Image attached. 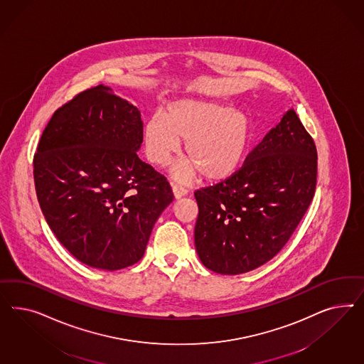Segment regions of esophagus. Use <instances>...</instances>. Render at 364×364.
Listing matches in <instances>:
<instances>
[{
	"label": "esophagus",
	"mask_w": 364,
	"mask_h": 364,
	"mask_svg": "<svg viewBox=\"0 0 364 364\" xmlns=\"http://www.w3.org/2000/svg\"><path fill=\"white\" fill-rule=\"evenodd\" d=\"M172 191H173L175 198H184L188 193L187 188L183 187V186H180V184H173V186H172Z\"/></svg>",
	"instance_id": "esophagus-1"
}]
</instances>
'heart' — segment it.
I'll return each instance as SVG.
<instances>
[{
    "mask_svg": "<svg viewBox=\"0 0 364 364\" xmlns=\"http://www.w3.org/2000/svg\"><path fill=\"white\" fill-rule=\"evenodd\" d=\"M184 143V161L172 169L180 183L201 172L210 181H224L237 173L252 141V122L242 109L204 100L169 102L163 116L145 122L144 151L154 166H164Z\"/></svg>",
    "mask_w": 364,
    "mask_h": 364,
    "instance_id": "heart-1",
    "label": "heart"
}]
</instances>
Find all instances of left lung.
<instances>
[{"label": "left lung", "mask_w": 364, "mask_h": 364, "mask_svg": "<svg viewBox=\"0 0 364 364\" xmlns=\"http://www.w3.org/2000/svg\"><path fill=\"white\" fill-rule=\"evenodd\" d=\"M316 175L315 143L288 109L237 173L195 192L201 263L221 275H239L269 262L309 208Z\"/></svg>", "instance_id": "obj_1"}]
</instances>
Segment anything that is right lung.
<instances>
[{
    "label": "right lung",
    "instance_id": "obj_1",
    "mask_svg": "<svg viewBox=\"0 0 364 364\" xmlns=\"http://www.w3.org/2000/svg\"><path fill=\"white\" fill-rule=\"evenodd\" d=\"M141 113L99 85L55 110L34 154L45 220L81 263L116 271L137 263L173 201L166 177L137 156Z\"/></svg>",
    "mask_w": 364,
    "mask_h": 364
}]
</instances>
